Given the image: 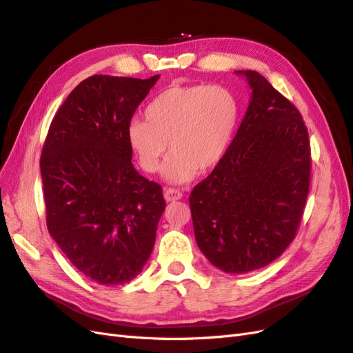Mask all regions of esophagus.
Masks as SVG:
<instances>
[{"label": "esophagus", "instance_id": "obj_1", "mask_svg": "<svg viewBox=\"0 0 353 353\" xmlns=\"http://www.w3.org/2000/svg\"><path fill=\"white\" fill-rule=\"evenodd\" d=\"M163 196H165L167 201H176L182 199L183 194L180 190H176V188H168V190H165V192H163Z\"/></svg>", "mask_w": 353, "mask_h": 353}]
</instances>
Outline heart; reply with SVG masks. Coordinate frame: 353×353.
<instances>
[{
	"label": "heart",
	"instance_id": "1",
	"mask_svg": "<svg viewBox=\"0 0 353 353\" xmlns=\"http://www.w3.org/2000/svg\"><path fill=\"white\" fill-rule=\"evenodd\" d=\"M239 121V102L223 85H173L145 108V120H134L128 141L139 167L157 173L168 158L163 174L185 183L196 170L208 171L223 159Z\"/></svg>",
	"mask_w": 353,
	"mask_h": 353
}]
</instances>
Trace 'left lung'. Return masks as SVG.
<instances>
[{"instance_id":"1","label":"left lung","mask_w":353,"mask_h":353,"mask_svg":"<svg viewBox=\"0 0 353 353\" xmlns=\"http://www.w3.org/2000/svg\"><path fill=\"white\" fill-rule=\"evenodd\" d=\"M247 114L214 171L190 195L194 234L212 265L247 274L296 237L311 177L308 129L299 110L256 70Z\"/></svg>"}]
</instances>
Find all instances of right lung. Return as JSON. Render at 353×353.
Segmentation results:
<instances>
[{
	"label": "right lung",
	"instance_id": "add662e5",
	"mask_svg": "<svg viewBox=\"0 0 353 353\" xmlns=\"http://www.w3.org/2000/svg\"><path fill=\"white\" fill-rule=\"evenodd\" d=\"M158 79L88 77L63 102L45 139L48 232L99 284H125L141 272L165 210L162 186L134 168L128 141L134 112Z\"/></svg>",
	"mask_w": 353,
	"mask_h": 353
}]
</instances>
